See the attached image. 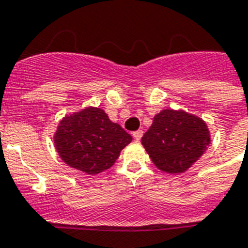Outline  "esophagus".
<instances>
[{"mask_svg": "<svg viewBox=\"0 0 248 248\" xmlns=\"http://www.w3.org/2000/svg\"><path fill=\"white\" fill-rule=\"evenodd\" d=\"M142 134H144V131L138 130V131H135L134 134H132V136H134V139L136 140V141H139V140L142 138Z\"/></svg>", "mask_w": 248, "mask_h": 248, "instance_id": "34e87169", "label": "esophagus"}]
</instances>
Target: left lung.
<instances>
[{
	"mask_svg": "<svg viewBox=\"0 0 248 248\" xmlns=\"http://www.w3.org/2000/svg\"><path fill=\"white\" fill-rule=\"evenodd\" d=\"M141 144L158 170L180 174L206 152L210 131L202 118L170 108L154 116Z\"/></svg>",
	"mask_w": 248,
	"mask_h": 248,
	"instance_id": "left-lung-1",
	"label": "left lung"
}]
</instances>
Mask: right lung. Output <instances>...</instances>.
<instances>
[{
  "mask_svg": "<svg viewBox=\"0 0 248 248\" xmlns=\"http://www.w3.org/2000/svg\"><path fill=\"white\" fill-rule=\"evenodd\" d=\"M53 141L67 166L86 174H98L113 166L132 136L112 122L102 108L86 107L62 118Z\"/></svg>",
  "mask_w": 248,
  "mask_h": 248,
  "instance_id": "obj_1",
  "label": "right lung"
}]
</instances>
